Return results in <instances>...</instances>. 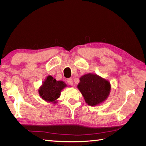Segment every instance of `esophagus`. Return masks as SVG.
Returning <instances> with one entry per match:
<instances>
[{"label":"esophagus","instance_id":"obj_1","mask_svg":"<svg viewBox=\"0 0 146 146\" xmlns=\"http://www.w3.org/2000/svg\"><path fill=\"white\" fill-rule=\"evenodd\" d=\"M67 82L69 85H73V81L71 78H68L67 80Z\"/></svg>","mask_w":146,"mask_h":146}]
</instances>
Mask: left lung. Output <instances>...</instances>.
<instances>
[{
  "label": "left lung",
  "instance_id": "left-lung-1",
  "mask_svg": "<svg viewBox=\"0 0 146 146\" xmlns=\"http://www.w3.org/2000/svg\"><path fill=\"white\" fill-rule=\"evenodd\" d=\"M86 103L96 106L107 99L111 90L108 81L96 74H88L80 78L77 86Z\"/></svg>",
  "mask_w": 146,
  "mask_h": 146
}]
</instances>
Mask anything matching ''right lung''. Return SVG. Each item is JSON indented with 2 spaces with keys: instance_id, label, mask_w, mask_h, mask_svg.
Listing matches in <instances>:
<instances>
[{
  "instance_id": "1",
  "label": "right lung",
  "mask_w": 146,
  "mask_h": 146,
  "mask_svg": "<svg viewBox=\"0 0 146 146\" xmlns=\"http://www.w3.org/2000/svg\"><path fill=\"white\" fill-rule=\"evenodd\" d=\"M66 86V85L63 81H56L49 76L39 88V94L43 100L56 103L55 100L60 97L61 90Z\"/></svg>"
}]
</instances>
